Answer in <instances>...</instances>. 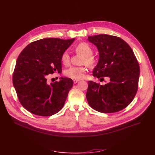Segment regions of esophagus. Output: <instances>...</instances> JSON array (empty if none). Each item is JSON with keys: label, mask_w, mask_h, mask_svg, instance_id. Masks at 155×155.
<instances>
[{"label": "esophagus", "mask_w": 155, "mask_h": 155, "mask_svg": "<svg viewBox=\"0 0 155 155\" xmlns=\"http://www.w3.org/2000/svg\"><path fill=\"white\" fill-rule=\"evenodd\" d=\"M78 82H79V80H78V79H74V80H73V83H74V84H77Z\"/></svg>", "instance_id": "1"}]
</instances>
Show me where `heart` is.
I'll return each mask as SVG.
<instances>
[{
  "instance_id": "1",
  "label": "heart",
  "mask_w": 155,
  "mask_h": 155,
  "mask_svg": "<svg viewBox=\"0 0 155 155\" xmlns=\"http://www.w3.org/2000/svg\"><path fill=\"white\" fill-rule=\"evenodd\" d=\"M75 51L77 53L84 54L82 62L92 66L95 61V57L92 54L93 53L92 48L87 43H81L76 48ZM61 61L64 64H68L70 63V54L68 51H64L61 56ZM86 68L83 66H71L64 71L65 75L74 79H80L84 78Z\"/></svg>"
}]
</instances>
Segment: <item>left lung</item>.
<instances>
[{
    "label": "left lung",
    "mask_w": 155,
    "mask_h": 155,
    "mask_svg": "<svg viewBox=\"0 0 155 155\" xmlns=\"http://www.w3.org/2000/svg\"><path fill=\"white\" fill-rule=\"evenodd\" d=\"M88 41L97 46L99 54L93 75L109 80L104 85L88 82L89 105L102 113L123 110L133 101L138 88L140 69L133 51L125 41L114 36H88Z\"/></svg>",
    "instance_id": "8db88e82"
}]
</instances>
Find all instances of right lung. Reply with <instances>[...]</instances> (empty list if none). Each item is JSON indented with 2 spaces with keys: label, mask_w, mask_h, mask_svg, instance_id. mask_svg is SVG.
I'll use <instances>...</instances> for the list:
<instances>
[{
  "label": "right lung",
  "mask_w": 155,
  "mask_h": 155,
  "mask_svg": "<svg viewBox=\"0 0 155 155\" xmlns=\"http://www.w3.org/2000/svg\"><path fill=\"white\" fill-rule=\"evenodd\" d=\"M75 38H45L28 45L19 55L12 81L20 103L35 115L50 116L63 107L73 86L70 78L48 84V75L61 72L62 53Z\"/></svg>",
  "instance_id": "1"
}]
</instances>
